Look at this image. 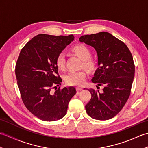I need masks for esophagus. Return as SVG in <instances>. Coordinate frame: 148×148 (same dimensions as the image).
Here are the masks:
<instances>
[{"instance_id": "34e87169", "label": "esophagus", "mask_w": 148, "mask_h": 148, "mask_svg": "<svg viewBox=\"0 0 148 148\" xmlns=\"http://www.w3.org/2000/svg\"><path fill=\"white\" fill-rule=\"evenodd\" d=\"M76 89L77 91H80L81 90H83V88L82 87H80V86H77L76 88Z\"/></svg>"}]
</instances>
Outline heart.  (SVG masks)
<instances>
[{"label":"heart","instance_id":"1","mask_svg":"<svg viewBox=\"0 0 148 148\" xmlns=\"http://www.w3.org/2000/svg\"><path fill=\"white\" fill-rule=\"evenodd\" d=\"M72 51L83 60V66L89 71H93L97 68V62L91 58L89 48L83 45H77L72 48ZM65 54L64 52L58 53L55 58V64L59 69L63 70L65 66ZM65 83L70 86H80L86 79V72L84 71H70L65 75Z\"/></svg>","mask_w":148,"mask_h":148}]
</instances>
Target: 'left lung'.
Masks as SVG:
<instances>
[{"label": "left lung", "instance_id": "1", "mask_svg": "<svg viewBox=\"0 0 148 148\" xmlns=\"http://www.w3.org/2000/svg\"><path fill=\"white\" fill-rule=\"evenodd\" d=\"M79 41L95 49L99 67L92 81L103 86L102 93L88 90L92 98L86 111L93 119L108 120L119 112L129 98L135 73L132 55L123 42L108 32L82 36Z\"/></svg>", "mask_w": 148, "mask_h": 148}]
</instances>
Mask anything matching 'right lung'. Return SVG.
Wrapping results in <instances>:
<instances>
[{
	"label": "right lung",
	"mask_w": 148,
	"mask_h": 148,
	"mask_svg": "<svg viewBox=\"0 0 148 148\" xmlns=\"http://www.w3.org/2000/svg\"><path fill=\"white\" fill-rule=\"evenodd\" d=\"M73 40L72 34H39L24 46L19 55L15 74L22 101L31 113L42 121L64 117L69 101L76 93L72 86L62 90L60 86L56 90L62 79L55 58Z\"/></svg>",
	"instance_id": "1"
}]
</instances>
